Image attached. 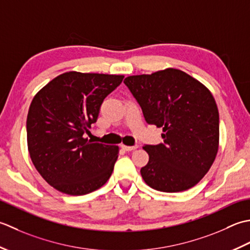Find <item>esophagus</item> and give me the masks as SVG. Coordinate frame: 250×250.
Instances as JSON below:
<instances>
[{"label":"esophagus","mask_w":250,"mask_h":250,"mask_svg":"<svg viewBox=\"0 0 250 250\" xmlns=\"http://www.w3.org/2000/svg\"><path fill=\"white\" fill-rule=\"evenodd\" d=\"M137 147H138V146H122V149H123L124 151H126V152H129V151H132V150H135V149H137Z\"/></svg>","instance_id":"obj_1"}]
</instances>
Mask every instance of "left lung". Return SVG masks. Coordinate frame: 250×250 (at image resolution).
I'll return each mask as SVG.
<instances>
[{"instance_id":"1","label":"left lung","mask_w":250,"mask_h":250,"mask_svg":"<svg viewBox=\"0 0 250 250\" xmlns=\"http://www.w3.org/2000/svg\"><path fill=\"white\" fill-rule=\"evenodd\" d=\"M147 124L162 127L164 142L146 145L141 176L152 189L175 193L194 187L209 170L219 146V112L211 93L178 69L124 80Z\"/></svg>"}]
</instances>
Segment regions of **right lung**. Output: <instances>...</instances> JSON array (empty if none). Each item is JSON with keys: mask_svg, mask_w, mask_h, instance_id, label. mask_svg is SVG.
Masks as SVG:
<instances>
[{"mask_svg": "<svg viewBox=\"0 0 250 250\" xmlns=\"http://www.w3.org/2000/svg\"><path fill=\"white\" fill-rule=\"evenodd\" d=\"M123 79L71 71L34 96L27 118L29 153L41 176L56 190L84 195L109 180L119 146L91 142L83 135L97 122L105 97Z\"/></svg>", "mask_w": 250, "mask_h": 250, "instance_id": "right-lung-1", "label": "right lung"}]
</instances>
